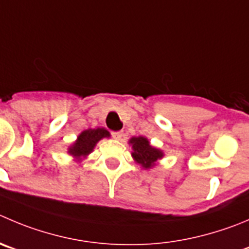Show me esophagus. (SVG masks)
<instances>
[{
	"instance_id": "obj_1",
	"label": "esophagus",
	"mask_w": 249,
	"mask_h": 249,
	"mask_svg": "<svg viewBox=\"0 0 249 249\" xmlns=\"http://www.w3.org/2000/svg\"><path fill=\"white\" fill-rule=\"evenodd\" d=\"M122 132H113V133H112V137H113V138H115V139H117V141H120V139L121 138H122Z\"/></svg>"
}]
</instances>
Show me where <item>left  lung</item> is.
Masks as SVG:
<instances>
[{"label":"left lung","instance_id":"1","mask_svg":"<svg viewBox=\"0 0 249 249\" xmlns=\"http://www.w3.org/2000/svg\"><path fill=\"white\" fill-rule=\"evenodd\" d=\"M129 144L132 145V156L134 161L142 165L144 169H151L156 165L158 160L162 159L164 153L160 149L154 148L150 145V142L145 137H133L129 139Z\"/></svg>","mask_w":249,"mask_h":249}]
</instances>
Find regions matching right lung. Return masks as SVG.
<instances>
[{
    "instance_id": "right-lung-1",
    "label": "right lung",
    "mask_w": 249,
    "mask_h": 249,
    "mask_svg": "<svg viewBox=\"0 0 249 249\" xmlns=\"http://www.w3.org/2000/svg\"><path fill=\"white\" fill-rule=\"evenodd\" d=\"M110 133L105 128H89L78 136L77 141L68 148V154L77 160L87 158L95 148L96 143L103 138H108Z\"/></svg>"
}]
</instances>
